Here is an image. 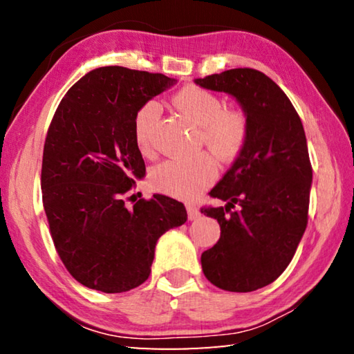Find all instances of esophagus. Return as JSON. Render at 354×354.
Returning <instances> with one entry per match:
<instances>
[{"label":"esophagus","instance_id":"1","mask_svg":"<svg viewBox=\"0 0 354 354\" xmlns=\"http://www.w3.org/2000/svg\"><path fill=\"white\" fill-rule=\"evenodd\" d=\"M200 209L195 207V206H187V217L189 220H196L200 217Z\"/></svg>","mask_w":354,"mask_h":354}]
</instances>
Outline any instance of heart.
Segmentation results:
<instances>
[{"instance_id": "obj_1", "label": "heart", "mask_w": 354, "mask_h": 354, "mask_svg": "<svg viewBox=\"0 0 354 354\" xmlns=\"http://www.w3.org/2000/svg\"><path fill=\"white\" fill-rule=\"evenodd\" d=\"M173 106L184 120L198 128L200 140L215 158L234 159L248 137V124L241 111L225 109L217 95L201 87H184L173 97ZM159 115V106L148 101L134 117V140L142 154L151 151L149 129ZM217 176L214 160L206 154L187 159H170L149 171V184L158 192L175 198L192 200Z\"/></svg>"}]
</instances>
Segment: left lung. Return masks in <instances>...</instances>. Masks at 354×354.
<instances>
[{"label": "left lung", "instance_id": "1", "mask_svg": "<svg viewBox=\"0 0 354 354\" xmlns=\"http://www.w3.org/2000/svg\"><path fill=\"white\" fill-rule=\"evenodd\" d=\"M241 104L245 147L211 196L226 206L203 207L220 225V239L201 254L205 277L227 292H253L289 266L308 225L313 169L303 123L277 82L253 68L195 80ZM236 205V212L230 209Z\"/></svg>", "mask_w": 354, "mask_h": 354}]
</instances>
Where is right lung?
Here are the masks:
<instances>
[{
    "instance_id": "obj_1",
    "label": "right lung",
    "mask_w": 354,
    "mask_h": 354,
    "mask_svg": "<svg viewBox=\"0 0 354 354\" xmlns=\"http://www.w3.org/2000/svg\"><path fill=\"white\" fill-rule=\"evenodd\" d=\"M175 84L117 65L95 68L70 88L51 120L41 198L59 257L88 289L120 293L145 283L158 239L187 220L183 203L165 195L124 205L134 179L145 176L136 113Z\"/></svg>"
}]
</instances>
